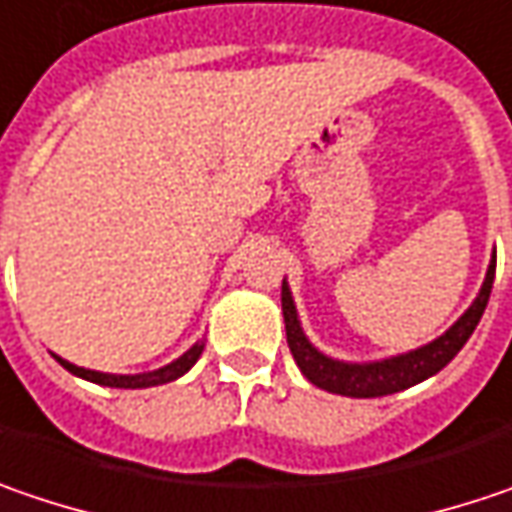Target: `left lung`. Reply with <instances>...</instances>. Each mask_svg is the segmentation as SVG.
I'll list each match as a JSON object with an SVG mask.
<instances>
[{"mask_svg":"<svg viewBox=\"0 0 512 512\" xmlns=\"http://www.w3.org/2000/svg\"><path fill=\"white\" fill-rule=\"evenodd\" d=\"M493 278H496V257L487 269L484 286L478 292V298L472 301V307L464 316L458 318L440 339L429 342V345L417 347L411 353L394 356V359H382V362H339L330 359L324 353H318L316 347L307 342L301 321L295 313L289 286H281V307H284V324H286V342L292 350V359L298 362L301 374L307 376L313 385L330 391V394H342V397H385V394H397L403 388H411L429 376H435L440 368H446L458 350L466 345V339L472 336V330L478 327V321L487 310L490 301V289H493Z\"/></svg>","mask_w":512,"mask_h":512,"instance_id":"obj_1","label":"left lung"}]
</instances>
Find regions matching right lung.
<instances>
[{
	"mask_svg": "<svg viewBox=\"0 0 512 512\" xmlns=\"http://www.w3.org/2000/svg\"><path fill=\"white\" fill-rule=\"evenodd\" d=\"M202 347L205 342H196L188 353H182L176 362H170L165 368H159V371H150V374H136V376H118V374H101V371H86V368H77L72 362H66V359H60L57 356V362L66 368V371H72L75 376H83V379H89V382H98V385H106V388H150V385H165V382H173V379H179L182 374H188L191 368H194V362L202 356Z\"/></svg>",
	"mask_w": 512,
	"mask_h": 512,
	"instance_id": "add662e5",
	"label": "right lung"
}]
</instances>
